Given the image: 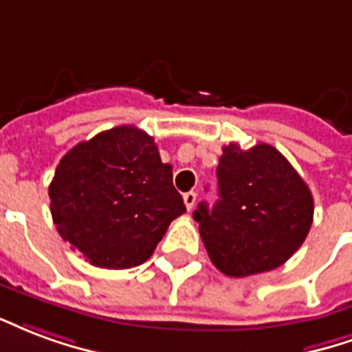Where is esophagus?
Segmentation results:
<instances>
[{
  "label": "esophagus",
  "mask_w": 352,
  "mask_h": 352,
  "mask_svg": "<svg viewBox=\"0 0 352 352\" xmlns=\"http://www.w3.org/2000/svg\"><path fill=\"white\" fill-rule=\"evenodd\" d=\"M195 202H197V193L195 191H189V193L184 195V204H186L187 210H193Z\"/></svg>",
  "instance_id": "1"
}]
</instances>
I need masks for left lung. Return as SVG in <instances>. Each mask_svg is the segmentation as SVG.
Returning <instances> with one entry per match:
<instances>
[{"label": "left lung", "mask_w": 352, "mask_h": 352, "mask_svg": "<svg viewBox=\"0 0 352 352\" xmlns=\"http://www.w3.org/2000/svg\"><path fill=\"white\" fill-rule=\"evenodd\" d=\"M219 201L193 212L214 266L230 278L278 268L298 251L313 223L306 182L274 146L223 148Z\"/></svg>", "instance_id": "obj_1"}]
</instances>
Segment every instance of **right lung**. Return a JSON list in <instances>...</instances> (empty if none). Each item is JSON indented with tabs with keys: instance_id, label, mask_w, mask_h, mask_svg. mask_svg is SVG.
Segmentation results:
<instances>
[{
	"instance_id": "right-lung-1",
	"label": "right lung",
	"mask_w": 352,
	"mask_h": 352,
	"mask_svg": "<svg viewBox=\"0 0 352 352\" xmlns=\"http://www.w3.org/2000/svg\"><path fill=\"white\" fill-rule=\"evenodd\" d=\"M48 195L61 238L89 264L112 270L146 263L186 212L173 166L135 125L102 131L69 150Z\"/></svg>"
}]
</instances>
